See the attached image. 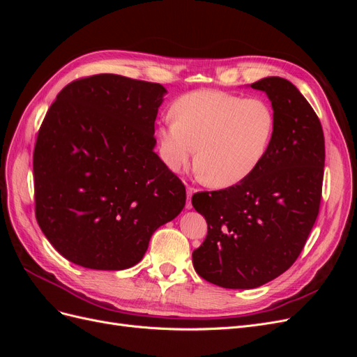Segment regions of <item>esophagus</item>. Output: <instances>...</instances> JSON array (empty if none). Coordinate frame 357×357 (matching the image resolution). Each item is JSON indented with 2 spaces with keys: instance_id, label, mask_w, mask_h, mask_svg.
I'll return each mask as SVG.
<instances>
[{
  "instance_id": "1",
  "label": "esophagus",
  "mask_w": 357,
  "mask_h": 357,
  "mask_svg": "<svg viewBox=\"0 0 357 357\" xmlns=\"http://www.w3.org/2000/svg\"><path fill=\"white\" fill-rule=\"evenodd\" d=\"M193 193H195V189H193V188H188V202H186V208L188 210H190L192 208V202H190V198H192V195H193Z\"/></svg>"
}]
</instances>
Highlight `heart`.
Listing matches in <instances>:
<instances>
[{"label": "heart", "instance_id": "b5f03b06", "mask_svg": "<svg viewBox=\"0 0 357 357\" xmlns=\"http://www.w3.org/2000/svg\"><path fill=\"white\" fill-rule=\"evenodd\" d=\"M172 119L159 128L160 156L172 171L188 167L195 155L202 181L231 188L262 164L275 132V113L268 101L201 89L180 96Z\"/></svg>", "mask_w": 357, "mask_h": 357}]
</instances>
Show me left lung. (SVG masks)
Returning a JSON list of instances; mask_svg holds the SVG:
<instances>
[{"label":"left lung","instance_id":"obj_1","mask_svg":"<svg viewBox=\"0 0 357 357\" xmlns=\"http://www.w3.org/2000/svg\"><path fill=\"white\" fill-rule=\"evenodd\" d=\"M266 92L275 132L262 164L238 185L197 192L192 205L208 225L193 250L195 271L226 289H255L294 265L317 219L325 137L310 102L289 80L252 84Z\"/></svg>","mask_w":357,"mask_h":357}]
</instances>
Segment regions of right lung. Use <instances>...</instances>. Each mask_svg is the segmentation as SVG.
Returning <instances> with one entry per match:
<instances>
[{"mask_svg":"<svg viewBox=\"0 0 357 357\" xmlns=\"http://www.w3.org/2000/svg\"><path fill=\"white\" fill-rule=\"evenodd\" d=\"M165 92L159 83L95 74L68 83L49 107L32 159L36 219L70 262L131 268L185 207V185L153 152Z\"/></svg>","mask_w":357,"mask_h":357,"instance_id":"obj_1","label":"right lung"}]
</instances>
